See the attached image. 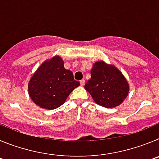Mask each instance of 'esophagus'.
I'll use <instances>...</instances> for the list:
<instances>
[{
	"mask_svg": "<svg viewBox=\"0 0 159 159\" xmlns=\"http://www.w3.org/2000/svg\"><path fill=\"white\" fill-rule=\"evenodd\" d=\"M84 84H85V80H80V85H81V86H84Z\"/></svg>",
	"mask_w": 159,
	"mask_h": 159,
	"instance_id": "esophagus-1",
	"label": "esophagus"
}]
</instances>
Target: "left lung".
Instances as JSON below:
<instances>
[{
	"mask_svg": "<svg viewBox=\"0 0 159 159\" xmlns=\"http://www.w3.org/2000/svg\"><path fill=\"white\" fill-rule=\"evenodd\" d=\"M91 75L92 77L84 88L92 95L95 103L104 107H116L127 98L129 84L116 67L98 61L93 64Z\"/></svg>",
	"mask_w": 159,
	"mask_h": 159,
	"instance_id": "left-lung-1",
	"label": "left lung"
}]
</instances>
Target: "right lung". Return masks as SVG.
Segmentation results:
<instances>
[{"label": "right lung", "mask_w": 159, "mask_h": 159, "mask_svg": "<svg viewBox=\"0 0 159 159\" xmlns=\"http://www.w3.org/2000/svg\"><path fill=\"white\" fill-rule=\"evenodd\" d=\"M80 86L73 73L64 67L58 56L47 60L35 71L29 83V94L32 101L41 108L53 110L67 99L73 90Z\"/></svg>", "instance_id": "1"}]
</instances>
